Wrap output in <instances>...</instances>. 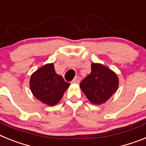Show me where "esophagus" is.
<instances>
[{
	"label": "esophagus",
	"instance_id": "1",
	"mask_svg": "<svg viewBox=\"0 0 146 146\" xmlns=\"http://www.w3.org/2000/svg\"><path fill=\"white\" fill-rule=\"evenodd\" d=\"M79 82H80V79H79V77L78 76L75 77L74 79L72 81V83L73 84H79Z\"/></svg>",
	"mask_w": 146,
	"mask_h": 146
}]
</instances>
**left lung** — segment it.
Masks as SVG:
<instances>
[{
	"instance_id": "1",
	"label": "left lung",
	"mask_w": 146,
	"mask_h": 146,
	"mask_svg": "<svg viewBox=\"0 0 146 146\" xmlns=\"http://www.w3.org/2000/svg\"><path fill=\"white\" fill-rule=\"evenodd\" d=\"M119 79L111 69L99 63L91 64V73L80 84L87 99L96 105L108 101L117 90Z\"/></svg>"
}]
</instances>
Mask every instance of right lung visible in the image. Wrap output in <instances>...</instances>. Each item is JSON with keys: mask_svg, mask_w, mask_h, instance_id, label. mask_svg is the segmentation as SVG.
<instances>
[{"mask_svg": "<svg viewBox=\"0 0 146 146\" xmlns=\"http://www.w3.org/2000/svg\"><path fill=\"white\" fill-rule=\"evenodd\" d=\"M33 96L48 106H55L63 97L70 84L55 72L54 63L42 66L31 74L29 81Z\"/></svg>", "mask_w": 146, "mask_h": 146, "instance_id": "right-lung-1", "label": "right lung"}]
</instances>
